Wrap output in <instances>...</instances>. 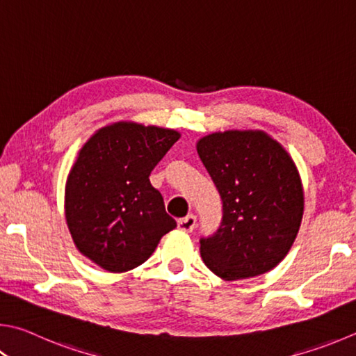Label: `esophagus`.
<instances>
[{
    "label": "esophagus",
    "instance_id": "obj_1",
    "mask_svg": "<svg viewBox=\"0 0 356 356\" xmlns=\"http://www.w3.org/2000/svg\"><path fill=\"white\" fill-rule=\"evenodd\" d=\"M177 225H179L180 230L188 232V234H190V232H193V230H195V227H196V216L195 215H188V216H185L182 219H179Z\"/></svg>",
    "mask_w": 356,
    "mask_h": 356
}]
</instances>
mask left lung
<instances>
[{
    "label": "left lung",
    "instance_id": "left-lung-1",
    "mask_svg": "<svg viewBox=\"0 0 356 356\" xmlns=\"http://www.w3.org/2000/svg\"><path fill=\"white\" fill-rule=\"evenodd\" d=\"M197 154L222 200L218 230L199 240L205 266L224 280L268 273L300 227L303 191L294 161L260 131L207 135Z\"/></svg>",
    "mask_w": 356,
    "mask_h": 356
}]
</instances>
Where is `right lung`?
<instances>
[{
    "label": "right lung",
    "instance_id": "obj_1",
    "mask_svg": "<svg viewBox=\"0 0 356 356\" xmlns=\"http://www.w3.org/2000/svg\"><path fill=\"white\" fill-rule=\"evenodd\" d=\"M179 138L171 129L115 122L83 145L71 168L68 229L81 254L108 273L140 266L177 227L149 176Z\"/></svg>",
    "mask_w": 356,
    "mask_h": 356
}]
</instances>
